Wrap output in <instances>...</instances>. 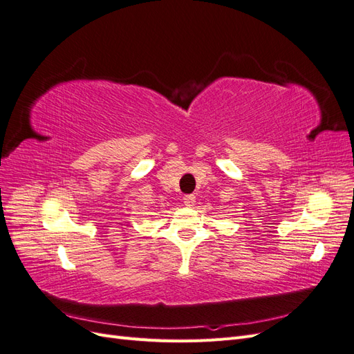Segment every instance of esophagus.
<instances>
[{
  "label": "esophagus",
  "mask_w": 354,
  "mask_h": 354,
  "mask_svg": "<svg viewBox=\"0 0 354 354\" xmlns=\"http://www.w3.org/2000/svg\"><path fill=\"white\" fill-rule=\"evenodd\" d=\"M183 202L186 203L187 207H194L195 202H196V198H195V195H185Z\"/></svg>",
  "instance_id": "34e87169"
}]
</instances>
